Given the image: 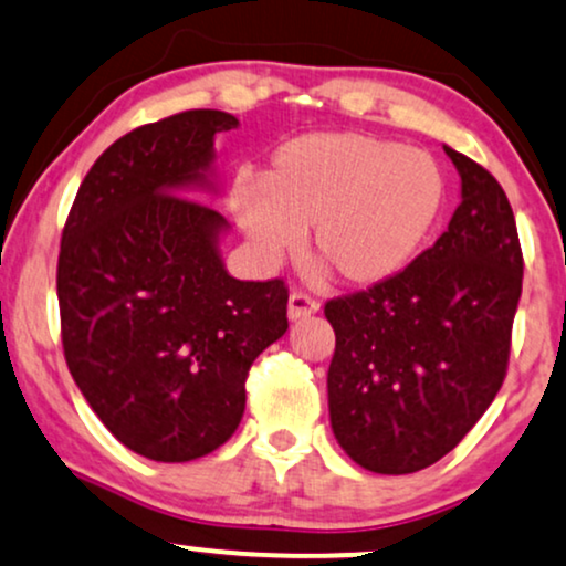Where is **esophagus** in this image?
I'll use <instances>...</instances> for the list:
<instances>
[{
  "mask_svg": "<svg viewBox=\"0 0 566 566\" xmlns=\"http://www.w3.org/2000/svg\"><path fill=\"white\" fill-rule=\"evenodd\" d=\"M318 311V301L316 297L305 295V292H292L290 295V303H287V313L292 322H297V318L303 316H311V313Z\"/></svg>",
  "mask_w": 566,
  "mask_h": 566,
  "instance_id": "esophagus-1",
  "label": "esophagus"
}]
</instances>
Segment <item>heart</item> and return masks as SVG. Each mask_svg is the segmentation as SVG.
<instances>
[{"label": "heart", "instance_id": "b5f03b06", "mask_svg": "<svg viewBox=\"0 0 566 566\" xmlns=\"http://www.w3.org/2000/svg\"><path fill=\"white\" fill-rule=\"evenodd\" d=\"M442 202L430 153L360 132L305 134L279 147L261 189L231 195L237 221L265 261L295 250L311 229V255L339 282L369 287L411 261Z\"/></svg>", "mask_w": 566, "mask_h": 566}]
</instances>
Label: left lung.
Wrapping results in <instances>:
<instances>
[{
    "mask_svg": "<svg viewBox=\"0 0 566 566\" xmlns=\"http://www.w3.org/2000/svg\"><path fill=\"white\" fill-rule=\"evenodd\" d=\"M461 206L403 271L324 305L335 329L332 430L358 467L411 474L451 453L499 395L522 295L509 197L480 163L446 147Z\"/></svg>",
    "mask_w": 566,
    "mask_h": 566,
    "instance_id": "1",
    "label": "left lung"
}]
</instances>
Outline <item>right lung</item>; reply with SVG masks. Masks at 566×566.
Masks as SVG:
<instances>
[{
  "mask_svg": "<svg viewBox=\"0 0 566 566\" xmlns=\"http://www.w3.org/2000/svg\"><path fill=\"white\" fill-rule=\"evenodd\" d=\"M237 124L184 111L120 136L88 168L60 240L67 369L102 424L153 461L223 446L250 366L290 326L284 279L229 276L216 248L227 218L179 195L206 184L213 136Z\"/></svg>",
  "mask_w": 566,
  "mask_h": 566,
  "instance_id": "obj_1",
  "label": "right lung"
}]
</instances>
